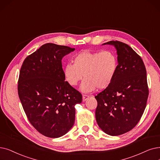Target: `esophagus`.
I'll use <instances>...</instances> for the list:
<instances>
[{
    "mask_svg": "<svg viewBox=\"0 0 160 160\" xmlns=\"http://www.w3.org/2000/svg\"><path fill=\"white\" fill-rule=\"evenodd\" d=\"M89 96H88V95H82V101H83V102H85L89 98Z\"/></svg>",
    "mask_w": 160,
    "mask_h": 160,
    "instance_id": "34e87169",
    "label": "esophagus"
}]
</instances>
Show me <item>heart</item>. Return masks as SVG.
Returning a JSON list of instances; mask_svg holds the SVG:
<instances>
[{
	"label": "heart",
	"instance_id": "obj_1",
	"mask_svg": "<svg viewBox=\"0 0 160 160\" xmlns=\"http://www.w3.org/2000/svg\"><path fill=\"white\" fill-rule=\"evenodd\" d=\"M73 64L68 63L63 68V76L68 85L76 86L83 76L80 86L83 93H91L98 88L105 89L113 82L118 71V58L111 51H82L72 58Z\"/></svg>",
	"mask_w": 160,
	"mask_h": 160
}]
</instances>
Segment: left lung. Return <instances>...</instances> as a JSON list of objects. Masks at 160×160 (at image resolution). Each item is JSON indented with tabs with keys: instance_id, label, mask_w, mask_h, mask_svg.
<instances>
[{
	"instance_id": "obj_1",
	"label": "left lung",
	"mask_w": 160,
	"mask_h": 160,
	"mask_svg": "<svg viewBox=\"0 0 160 160\" xmlns=\"http://www.w3.org/2000/svg\"><path fill=\"white\" fill-rule=\"evenodd\" d=\"M118 55L116 77L107 89L95 97V118L105 133L117 136L127 133L139 122L148 96L147 71L141 59L128 44L110 41Z\"/></svg>"
}]
</instances>
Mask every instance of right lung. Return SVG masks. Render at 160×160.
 I'll return each mask as SVG.
<instances>
[{"label":"right lung","instance_id":"add662e5","mask_svg":"<svg viewBox=\"0 0 160 160\" xmlns=\"http://www.w3.org/2000/svg\"><path fill=\"white\" fill-rule=\"evenodd\" d=\"M74 48L48 43L24 60L18 95L32 126L50 138L63 136L73 126L81 93L65 81L61 60Z\"/></svg>","mask_w":160,"mask_h":160}]
</instances>
